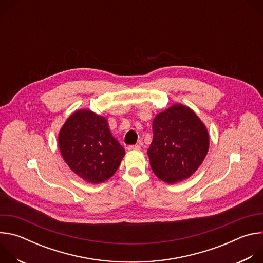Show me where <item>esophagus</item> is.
Returning <instances> with one entry per match:
<instances>
[{
    "label": "esophagus",
    "mask_w": 263,
    "mask_h": 263,
    "mask_svg": "<svg viewBox=\"0 0 263 263\" xmlns=\"http://www.w3.org/2000/svg\"><path fill=\"white\" fill-rule=\"evenodd\" d=\"M128 149H131V151H139L140 145L139 144H130V145H128Z\"/></svg>",
    "instance_id": "obj_1"
}]
</instances>
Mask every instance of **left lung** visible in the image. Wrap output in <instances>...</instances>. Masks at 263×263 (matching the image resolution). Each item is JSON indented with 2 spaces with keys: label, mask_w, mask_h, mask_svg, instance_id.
<instances>
[{
  "label": "left lung",
  "mask_w": 263,
  "mask_h": 263,
  "mask_svg": "<svg viewBox=\"0 0 263 263\" xmlns=\"http://www.w3.org/2000/svg\"><path fill=\"white\" fill-rule=\"evenodd\" d=\"M208 147L207 129L189 107L174 105L154 119L147 155L153 172L162 181L176 183L191 177L202 164Z\"/></svg>",
  "instance_id": "obj_1"
}]
</instances>
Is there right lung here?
<instances>
[{
  "mask_svg": "<svg viewBox=\"0 0 263 263\" xmlns=\"http://www.w3.org/2000/svg\"><path fill=\"white\" fill-rule=\"evenodd\" d=\"M60 152L72 172L90 183L104 182L114 175L125 149L111 135L105 118L90 110H78L60 130Z\"/></svg>",
  "mask_w": 263,
  "mask_h": 263,
  "instance_id": "add662e5",
  "label": "right lung"
}]
</instances>
